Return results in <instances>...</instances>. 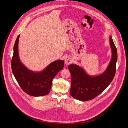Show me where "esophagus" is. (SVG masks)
<instances>
[{"mask_svg":"<svg viewBox=\"0 0 128 128\" xmlns=\"http://www.w3.org/2000/svg\"><path fill=\"white\" fill-rule=\"evenodd\" d=\"M72 59L69 58V57H66L65 59V63L67 65H68L69 64H70V63H72Z\"/></svg>","mask_w":128,"mask_h":128,"instance_id":"1","label":"esophagus"}]
</instances>
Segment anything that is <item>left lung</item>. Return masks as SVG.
I'll use <instances>...</instances> for the list:
<instances>
[{"label":"left lung","mask_w":128,"mask_h":128,"mask_svg":"<svg viewBox=\"0 0 128 128\" xmlns=\"http://www.w3.org/2000/svg\"><path fill=\"white\" fill-rule=\"evenodd\" d=\"M109 40L112 56L108 67L102 74L92 76L78 65L71 64L68 66L71 74L70 94L74 98L82 101L92 100L101 94L113 80L116 70L118 52L110 36Z\"/></svg>","instance_id":"1"}]
</instances>
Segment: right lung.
<instances>
[{"mask_svg":"<svg viewBox=\"0 0 128 128\" xmlns=\"http://www.w3.org/2000/svg\"><path fill=\"white\" fill-rule=\"evenodd\" d=\"M18 36L14 46L12 70L14 78L23 90L30 96H42L49 93L54 78L64 66V61H54L40 72L28 69L20 61L18 54Z\"/></svg>","mask_w":128,"mask_h":128,"instance_id":"obj_1","label":"right lung"}]
</instances>
